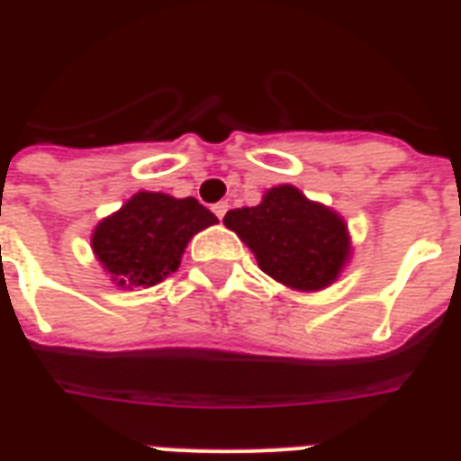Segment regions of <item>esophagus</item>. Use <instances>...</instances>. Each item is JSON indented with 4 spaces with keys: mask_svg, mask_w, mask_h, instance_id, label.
I'll list each match as a JSON object with an SVG mask.
<instances>
[{
    "mask_svg": "<svg viewBox=\"0 0 461 461\" xmlns=\"http://www.w3.org/2000/svg\"><path fill=\"white\" fill-rule=\"evenodd\" d=\"M227 210H230V205H227V203H215V205H212V212H215V215L220 217V220H222Z\"/></svg>",
    "mask_w": 461,
    "mask_h": 461,
    "instance_id": "esophagus-1",
    "label": "esophagus"
}]
</instances>
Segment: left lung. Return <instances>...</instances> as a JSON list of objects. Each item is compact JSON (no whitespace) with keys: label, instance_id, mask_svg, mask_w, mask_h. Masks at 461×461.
Segmentation results:
<instances>
[{"label":"left lung","instance_id":"left-lung-1","mask_svg":"<svg viewBox=\"0 0 461 461\" xmlns=\"http://www.w3.org/2000/svg\"><path fill=\"white\" fill-rule=\"evenodd\" d=\"M222 222L251 249L263 273L296 292L330 287L351 258L342 215L292 184L267 188L258 205L230 210Z\"/></svg>","mask_w":461,"mask_h":461}]
</instances>
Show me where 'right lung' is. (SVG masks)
Segmentation results:
<instances>
[{
	"label": "right lung",
	"instance_id": "right-lung-1",
	"mask_svg": "<svg viewBox=\"0 0 461 461\" xmlns=\"http://www.w3.org/2000/svg\"><path fill=\"white\" fill-rule=\"evenodd\" d=\"M215 222L195 198L139 191L97 222L90 246L117 287H153L176 273L188 241Z\"/></svg>",
	"mask_w": 461,
	"mask_h": 461
}]
</instances>
